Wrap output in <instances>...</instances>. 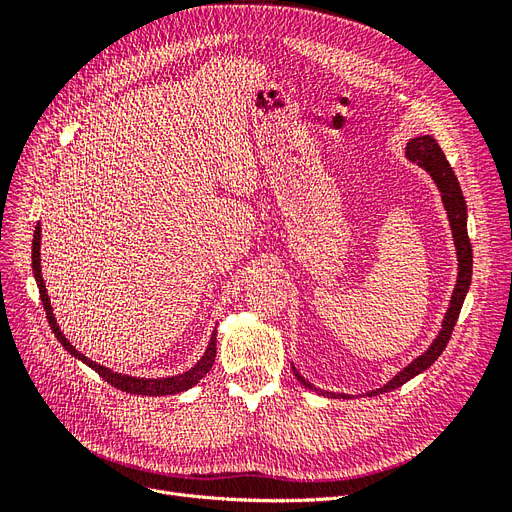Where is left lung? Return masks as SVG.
Returning <instances> with one entry per match:
<instances>
[{"label":"left lung","mask_w":512,"mask_h":512,"mask_svg":"<svg viewBox=\"0 0 512 512\" xmlns=\"http://www.w3.org/2000/svg\"><path fill=\"white\" fill-rule=\"evenodd\" d=\"M406 153H408V158L412 162H416L418 166H423L427 170V173L433 177V181H436L438 190L442 192V203L446 207L448 222H451V230H453V237H455L457 260H459V275H457V286H455L453 297H451V305H448V312H446L444 322H442V331L436 337V342L429 346L427 352H423L421 356H418V359H414L406 369H401L399 374L389 384H384L382 389H378V391L367 393L369 397L399 389L401 384H406L408 380H412L414 376L421 374V371H425L433 361L438 359V356L444 352L448 339H451V335H453V329H455V324H457L463 299H466V292H468L470 282H472V243H470L468 226H466L468 207H466V198H463V194H461L459 181H457V177L453 173L451 164H448V160H446V156L442 153L440 145L433 141L431 136L412 138V141L408 143V151ZM292 371H294V376H297V380L309 391H316V393L327 395V397H350V395H342V393H324V391L316 389L314 384H309L299 374L297 369L292 367Z\"/></svg>","instance_id":"8db88e82"}]
</instances>
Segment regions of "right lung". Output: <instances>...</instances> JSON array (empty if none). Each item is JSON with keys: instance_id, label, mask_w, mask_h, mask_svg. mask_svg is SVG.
Instances as JSON below:
<instances>
[{"instance_id": "add662e5", "label": "right lung", "mask_w": 512, "mask_h": 512, "mask_svg": "<svg viewBox=\"0 0 512 512\" xmlns=\"http://www.w3.org/2000/svg\"><path fill=\"white\" fill-rule=\"evenodd\" d=\"M32 267H34V277H36V284H38V290H40V299H42V305H44V312H46V320H49L51 329L55 333V337L61 342V346H64L72 356H76V359L83 361L85 365H89L94 371H98V376H102V380H106L108 384H113L115 389L119 391H126V393H132V395H151V397H160V395H175V393H183L192 389V386L203 378L207 371L211 369L213 361H215V331L211 335V342L205 350V356L200 359L192 369L185 371V374H179V376H173V378H156V380H149V378H132V376H121L117 374V371L108 369V367H102L94 361H89L87 356L83 352L76 350L68 339L64 337V333L59 331L57 327V320L53 316V307H51V301H49V294H46V286H44V280H42V269H40V222L34 230V243H32Z\"/></svg>"}]
</instances>
